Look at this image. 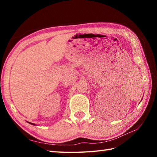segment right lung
<instances>
[{
  "label": "right lung",
  "mask_w": 157,
  "mask_h": 157,
  "mask_svg": "<svg viewBox=\"0 0 157 157\" xmlns=\"http://www.w3.org/2000/svg\"><path fill=\"white\" fill-rule=\"evenodd\" d=\"M28 123H30V124H33V125H35V124H34V123H30V122H28Z\"/></svg>",
  "instance_id": "obj_1"
}]
</instances>
